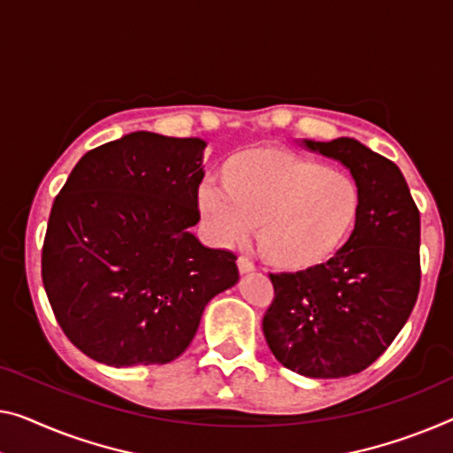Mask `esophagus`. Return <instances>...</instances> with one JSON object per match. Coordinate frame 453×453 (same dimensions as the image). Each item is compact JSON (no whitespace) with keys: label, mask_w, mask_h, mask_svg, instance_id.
I'll return each instance as SVG.
<instances>
[{"label":"esophagus","mask_w":453,"mask_h":453,"mask_svg":"<svg viewBox=\"0 0 453 453\" xmlns=\"http://www.w3.org/2000/svg\"><path fill=\"white\" fill-rule=\"evenodd\" d=\"M238 270H240L242 274L252 273V270H254V265L246 258V256H240V258H238Z\"/></svg>","instance_id":"34e87169"}]
</instances>
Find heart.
<instances>
[{
	"label": "heart",
	"mask_w": 453,
	"mask_h": 453,
	"mask_svg": "<svg viewBox=\"0 0 453 453\" xmlns=\"http://www.w3.org/2000/svg\"><path fill=\"white\" fill-rule=\"evenodd\" d=\"M221 188L203 185L199 211L219 244L256 242L270 265L311 270L340 252L362 209L354 177L285 146H250L224 160Z\"/></svg>",
	"instance_id": "1"
}]
</instances>
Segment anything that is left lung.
<instances>
[{"instance_id": "left-lung-1", "label": "left lung", "mask_w": 453, "mask_h": 453, "mask_svg": "<svg viewBox=\"0 0 453 453\" xmlns=\"http://www.w3.org/2000/svg\"><path fill=\"white\" fill-rule=\"evenodd\" d=\"M340 160L362 191L349 240L326 265L270 274L274 299L262 317L282 366L309 378L366 370L413 311L421 285V219L403 173L354 138L305 140Z\"/></svg>"}]
</instances>
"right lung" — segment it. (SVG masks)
<instances>
[{"instance_id": "obj_1", "label": "right lung", "mask_w": 453, "mask_h": 453, "mask_svg": "<svg viewBox=\"0 0 453 453\" xmlns=\"http://www.w3.org/2000/svg\"><path fill=\"white\" fill-rule=\"evenodd\" d=\"M205 142L134 132L93 148L54 199L42 282L60 329L107 366L166 364L215 295L238 282L235 254L191 234Z\"/></svg>"}]
</instances>
